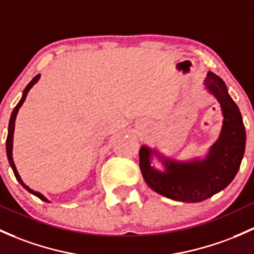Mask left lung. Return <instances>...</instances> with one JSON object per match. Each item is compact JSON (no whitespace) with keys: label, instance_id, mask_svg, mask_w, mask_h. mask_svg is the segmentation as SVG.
<instances>
[{"label":"left lung","instance_id":"obj_1","mask_svg":"<svg viewBox=\"0 0 254 254\" xmlns=\"http://www.w3.org/2000/svg\"><path fill=\"white\" fill-rule=\"evenodd\" d=\"M204 86L219 102L223 120L219 138L204 160L183 162L162 157L156 150L143 145L139 150V167L144 181L154 191L182 202H201L225 189L235 178L246 146V130L239 108L228 93L224 81L209 71ZM152 153L157 154L165 171L151 166Z\"/></svg>","mask_w":254,"mask_h":254}]
</instances>
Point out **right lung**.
Instances as JSON below:
<instances>
[{
	"mask_svg": "<svg viewBox=\"0 0 254 254\" xmlns=\"http://www.w3.org/2000/svg\"><path fill=\"white\" fill-rule=\"evenodd\" d=\"M39 78H40V75H36V76H35L34 78H32L31 81H30V83L28 84V86L25 87V89H24V92H23V97H21L20 102L18 103L17 106H15V108H14V110H13L12 116H10V120H9V125H8V135H7V140H6V150H7V157H8V161H9L10 167H12L13 172H14L15 178H17V181H18L19 183H20L21 185H23L24 189L28 190V191H29V192H31L32 195L37 196V197L41 198V200H42V201H46V202H50V201H48L47 198H46L45 196L42 195V193H40V192L35 191V190L30 189V188L28 187V185L24 184V182L21 181L20 176H19V173H18V171H17V167H15L14 161H13V156H12V150H13V133H14V126H15L14 122H15V119H17V114H18L19 109H20V106L23 105V103H24V102H25V98H26V95H28L29 91H30V89H31V87L34 86V84L36 83L37 81H39Z\"/></svg>",
	"mask_w": 254,
	"mask_h": 254,
	"instance_id": "obj_1",
	"label": "right lung"
}]
</instances>
